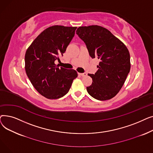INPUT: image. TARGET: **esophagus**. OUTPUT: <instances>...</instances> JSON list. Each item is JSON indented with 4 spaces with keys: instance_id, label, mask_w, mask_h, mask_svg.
Here are the masks:
<instances>
[{
    "instance_id": "1",
    "label": "esophagus",
    "mask_w": 153,
    "mask_h": 153,
    "mask_svg": "<svg viewBox=\"0 0 153 153\" xmlns=\"http://www.w3.org/2000/svg\"><path fill=\"white\" fill-rule=\"evenodd\" d=\"M79 74L82 77H84V76H87V73H85H85H79Z\"/></svg>"
}]
</instances>
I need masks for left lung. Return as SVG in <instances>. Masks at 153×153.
I'll return each mask as SVG.
<instances>
[{
	"instance_id": "1",
	"label": "left lung",
	"mask_w": 153,
	"mask_h": 153,
	"mask_svg": "<svg viewBox=\"0 0 153 153\" xmlns=\"http://www.w3.org/2000/svg\"><path fill=\"white\" fill-rule=\"evenodd\" d=\"M77 35L86 45L92 58L100 62L87 91L99 100L111 99L118 93L130 71V55L125 44L107 28L99 25L79 27Z\"/></svg>"
}]
</instances>
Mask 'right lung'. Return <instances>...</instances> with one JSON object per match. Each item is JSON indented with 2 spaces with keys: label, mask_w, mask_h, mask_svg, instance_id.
Instances as JSON below:
<instances>
[{
  "label": "right lung",
  "mask_w": 153,
  "mask_h": 153,
  "mask_svg": "<svg viewBox=\"0 0 153 153\" xmlns=\"http://www.w3.org/2000/svg\"><path fill=\"white\" fill-rule=\"evenodd\" d=\"M76 27L54 25L43 30L28 48L25 56L27 75L35 89L48 99L63 97L77 77L74 69L54 63L74 37Z\"/></svg>",
  "instance_id": "1"
}]
</instances>
